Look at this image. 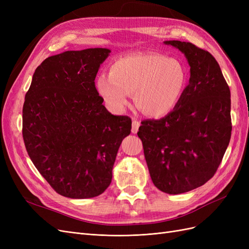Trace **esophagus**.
<instances>
[{"mask_svg": "<svg viewBox=\"0 0 249 249\" xmlns=\"http://www.w3.org/2000/svg\"><path fill=\"white\" fill-rule=\"evenodd\" d=\"M139 126H140V123L138 122V120L134 119L133 120V124H132V133L133 134H136L139 130Z\"/></svg>", "mask_w": 249, "mask_h": 249, "instance_id": "esophagus-1", "label": "esophagus"}]
</instances>
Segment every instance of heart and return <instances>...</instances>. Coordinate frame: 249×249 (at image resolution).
Segmentation results:
<instances>
[{
    "label": "heart",
    "instance_id": "obj_1",
    "mask_svg": "<svg viewBox=\"0 0 249 249\" xmlns=\"http://www.w3.org/2000/svg\"><path fill=\"white\" fill-rule=\"evenodd\" d=\"M97 92L113 111L122 112L133 92L136 106L143 114L162 117L182 99L187 87V72L176 58L157 53H137L116 59L109 76L95 80Z\"/></svg>",
    "mask_w": 249,
    "mask_h": 249
}]
</instances>
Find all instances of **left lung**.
I'll list each match as a JSON object with an SVG mask.
<instances>
[{
  "instance_id": "obj_1",
  "label": "left lung",
  "mask_w": 249,
  "mask_h": 249,
  "mask_svg": "<svg viewBox=\"0 0 249 249\" xmlns=\"http://www.w3.org/2000/svg\"><path fill=\"white\" fill-rule=\"evenodd\" d=\"M185 55L189 84L179 103L161 119L141 123L137 135L154 185L168 194L191 191L213 178L231 134V91L209 52L190 42L166 40Z\"/></svg>"
}]
</instances>
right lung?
Listing matches in <instances>:
<instances>
[{
    "instance_id": "1",
    "label": "right lung",
    "mask_w": 249,
    "mask_h": 249,
    "mask_svg": "<svg viewBox=\"0 0 249 249\" xmlns=\"http://www.w3.org/2000/svg\"><path fill=\"white\" fill-rule=\"evenodd\" d=\"M109 49L66 51L37 67L22 107L30 159L57 193L99 196L112 180L118 148L132 120L103 105L94 80Z\"/></svg>"
}]
</instances>
